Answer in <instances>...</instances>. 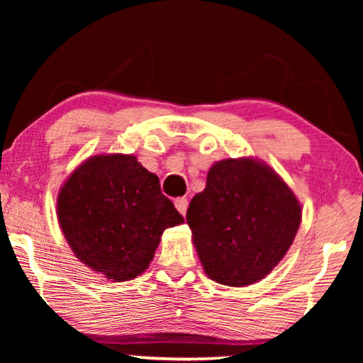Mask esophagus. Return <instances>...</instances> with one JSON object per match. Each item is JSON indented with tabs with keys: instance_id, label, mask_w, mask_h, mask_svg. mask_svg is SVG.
Listing matches in <instances>:
<instances>
[{
	"instance_id": "34e87169",
	"label": "esophagus",
	"mask_w": 363,
	"mask_h": 363,
	"mask_svg": "<svg viewBox=\"0 0 363 363\" xmlns=\"http://www.w3.org/2000/svg\"><path fill=\"white\" fill-rule=\"evenodd\" d=\"M175 206H177V210L182 213V215H185L186 208H188V200H186V198H177Z\"/></svg>"
}]
</instances>
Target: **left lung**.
<instances>
[{"label":"left lung","instance_id":"left-lung-1","mask_svg":"<svg viewBox=\"0 0 363 363\" xmlns=\"http://www.w3.org/2000/svg\"><path fill=\"white\" fill-rule=\"evenodd\" d=\"M301 218L286 182L251 157L216 162L186 211L205 274L231 287L269 274L294 241Z\"/></svg>","mask_w":363,"mask_h":363}]
</instances>
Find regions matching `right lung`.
Masks as SVG:
<instances>
[{"instance_id": "obj_1", "label": "right lung", "mask_w": 363, "mask_h": 363, "mask_svg": "<svg viewBox=\"0 0 363 363\" xmlns=\"http://www.w3.org/2000/svg\"><path fill=\"white\" fill-rule=\"evenodd\" d=\"M57 220L77 259L116 282L148 269L162 233L185 221L155 173L123 153L94 155L69 175Z\"/></svg>"}]
</instances>
